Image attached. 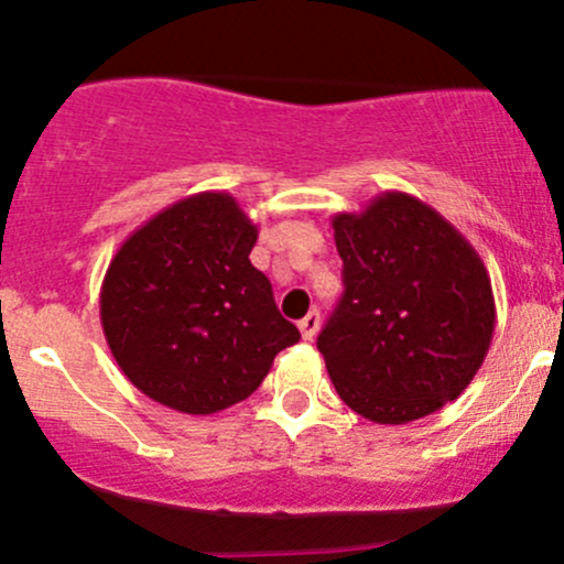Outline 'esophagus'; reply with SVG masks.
<instances>
[{"label":"esophagus","mask_w":564,"mask_h":564,"mask_svg":"<svg viewBox=\"0 0 564 564\" xmlns=\"http://www.w3.org/2000/svg\"><path fill=\"white\" fill-rule=\"evenodd\" d=\"M318 322H322L318 311H311L308 316L300 318L297 327H300V335H303V340H314V335L318 333Z\"/></svg>","instance_id":"1"}]
</instances>
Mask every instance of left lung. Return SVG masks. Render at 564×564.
Instances as JSON below:
<instances>
[{"label": "left lung", "instance_id": "obj_1", "mask_svg": "<svg viewBox=\"0 0 564 564\" xmlns=\"http://www.w3.org/2000/svg\"><path fill=\"white\" fill-rule=\"evenodd\" d=\"M333 229L344 297L316 346L340 401L382 425L456 401L497 324L477 250L434 207L398 191L338 213Z\"/></svg>", "mask_w": 564, "mask_h": 564}]
</instances>
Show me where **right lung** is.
Here are the masks:
<instances>
[{
	"label": "right lung",
	"mask_w": 564,
	"mask_h": 564,
	"mask_svg": "<svg viewBox=\"0 0 564 564\" xmlns=\"http://www.w3.org/2000/svg\"><path fill=\"white\" fill-rule=\"evenodd\" d=\"M259 229L229 193H196L135 229L108 264L100 324L147 398L185 414L229 409L300 329L250 264Z\"/></svg>",
	"instance_id": "add662e5"
}]
</instances>
